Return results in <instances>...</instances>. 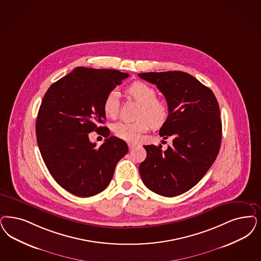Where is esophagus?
Here are the masks:
<instances>
[{
	"instance_id": "34e87169",
	"label": "esophagus",
	"mask_w": 261,
	"mask_h": 261,
	"mask_svg": "<svg viewBox=\"0 0 261 261\" xmlns=\"http://www.w3.org/2000/svg\"><path fill=\"white\" fill-rule=\"evenodd\" d=\"M137 144H134V143H128V146H129V148H133V147H135Z\"/></svg>"
}]
</instances>
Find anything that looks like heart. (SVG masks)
I'll list each match as a JSON object with an SVG mask.
<instances>
[{"mask_svg": "<svg viewBox=\"0 0 261 261\" xmlns=\"http://www.w3.org/2000/svg\"><path fill=\"white\" fill-rule=\"evenodd\" d=\"M128 93L141 103L137 122H117L113 131L117 138L129 143H135L140 136L148 131L150 126L158 128L166 122L169 110L167 104L157 99V92L151 86L144 82H135L128 88ZM119 110V92L117 90L109 91L103 101V112L109 118H116Z\"/></svg>", "mask_w": 261, "mask_h": 261, "instance_id": "obj_1", "label": "heart"}]
</instances>
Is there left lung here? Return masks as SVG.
<instances>
[{
    "instance_id": "1",
    "label": "left lung",
    "mask_w": 261,
    "mask_h": 261,
    "mask_svg": "<svg viewBox=\"0 0 261 261\" xmlns=\"http://www.w3.org/2000/svg\"><path fill=\"white\" fill-rule=\"evenodd\" d=\"M140 78L156 85L168 103L169 116L159 134L172 145H144L146 158L139 171L144 185L164 197L193 188L218 156L222 142L220 108L213 91L188 73L146 72Z\"/></svg>"
}]
</instances>
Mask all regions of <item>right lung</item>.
I'll return each mask as SVG.
<instances>
[{
	"label": "right lung",
	"mask_w": 261,
	"mask_h": 261,
	"mask_svg": "<svg viewBox=\"0 0 261 261\" xmlns=\"http://www.w3.org/2000/svg\"><path fill=\"white\" fill-rule=\"evenodd\" d=\"M128 73L115 69L77 67L46 91L37 114L36 139L51 175L63 189L81 198L97 195L113 178L128 145L110 137L104 123L103 101ZM99 132L108 139L99 148L88 134Z\"/></svg>",
	"instance_id": "add662e5"
}]
</instances>
